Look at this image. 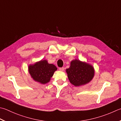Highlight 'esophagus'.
<instances>
[{
	"label": "esophagus",
	"mask_w": 121,
	"mask_h": 121,
	"mask_svg": "<svg viewBox=\"0 0 121 121\" xmlns=\"http://www.w3.org/2000/svg\"><path fill=\"white\" fill-rule=\"evenodd\" d=\"M59 70L60 71H63L64 70V68L63 67H61V68H59Z\"/></svg>",
	"instance_id": "34e87169"
}]
</instances>
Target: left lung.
Wrapping results in <instances>:
<instances>
[{
    "instance_id": "left-lung-1",
    "label": "left lung",
    "mask_w": 121,
    "mask_h": 121,
    "mask_svg": "<svg viewBox=\"0 0 121 121\" xmlns=\"http://www.w3.org/2000/svg\"><path fill=\"white\" fill-rule=\"evenodd\" d=\"M66 72L71 83L76 86L89 83L94 75L92 65L77 59L71 61L70 68L67 69Z\"/></svg>"
}]
</instances>
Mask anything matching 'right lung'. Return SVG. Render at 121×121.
I'll return each mask as SVG.
<instances>
[{"label":"right lung","instance_id":"add662e5","mask_svg":"<svg viewBox=\"0 0 121 121\" xmlns=\"http://www.w3.org/2000/svg\"><path fill=\"white\" fill-rule=\"evenodd\" d=\"M29 72L35 81L46 84L49 82L57 68L52 64H49L47 60H41L34 65L29 66Z\"/></svg>","mask_w":121,"mask_h":121}]
</instances>
